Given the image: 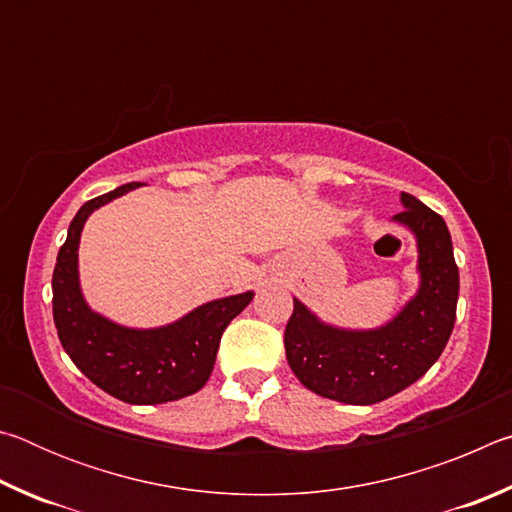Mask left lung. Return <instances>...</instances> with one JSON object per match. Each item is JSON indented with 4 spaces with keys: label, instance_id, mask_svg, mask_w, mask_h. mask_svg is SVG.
<instances>
[{
    "label": "left lung",
    "instance_id": "8db88e82",
    "mask_svg": "<svg viewBox=\"0 0 512 512\" xmlns=\"http://www.w3.org/2000/svg\"><path fill=\"white\" fill-rule=\"evenodd\" d=\"M404 210L393 221L418 239L420 289L391 323L366 332L320 323L293 298L284 350L300 384L343 404H377L418 381L443 354L458 302V266L443 221L418 198L402 192Z\"/></svg>",
    "mask_w": 512,
    "mask_h": 512
}]
</instances>
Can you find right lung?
I'll list each match as a JSON object with an SVG mask.
<instances>
[{
    "mask_svg": "<svg viewBox=\"0 0 512 512\" xmlns=\"http://www.w3.org/2000/svg\"><path fill=\"white\" fill-rule=\"evenodd\" d=\"M121 185L85 203L69 223L54 268V323L69 359L101 391L128 404H162L194 395L210 379L221 336L255 293L205 302L176 323L155 329L121 327L85 305L79 287L83 223L97 207L131 192Z\"/></svg>",
    "mask_w": 512,
    "mask_h": 512,
    "instance_id": "obj_1",
    "label": "right lung"
}]
</instances>
